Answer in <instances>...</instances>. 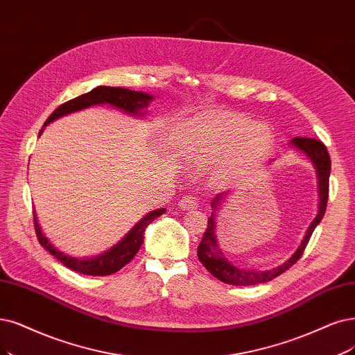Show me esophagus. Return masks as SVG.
Wrapping results in <instances>:
<instances>
[{"label":"esophagus","instance_id":"34e87169","mask_svg":"<svg viewBox=\"0 0 355 355\" xmlns=\"http://www.w3.org/2000/svg\"><path fill=\"white\" fill-rule=\"evenodd\" d=\"M178 206L181 209H196L199 206V203H198V199L193 198V196H184V198L180 199Z\"/></svg>","mask_w":355,"mask_h":355}]
</instances>
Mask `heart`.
<instances>
[{
	"mask_svg": "<svg viewBox=\"0 0 355 355\" xmlns=\"http://www.w3.org/2000/svg\"><path fill=\"white\" fill-rule=\"evenodd\" d=\"M275 133L266 123L243 115H218L191 125L180 140L181 156L193 168L212 165V177L227 182L266 159Z\"/></svg>",
	"mask_w": 355,
	"mask_h": 355,
	"instance_id": "obj_1",
	"label": "heart"
}]
</instances>
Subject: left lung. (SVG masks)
Instances as JSON below:
<instances>
[{"mask_svg":"<svg viewBox=\"0 0 355 355\" xmlns=\"http://www.w3.org/2000/svg\"><path fill=\"white\" fill-rule=\"evenodd\" d=\"M291 146L300 152H303L311 164L314 165V169H316L318 174V186H319V211L316 218L313 219L310 224L303 241L298 245L297 252L288 259L285 263L279 265L278 268H273L270 270H247L241 269L239 266L232 265L231 261L224 256V253L220 252V248L216 241V235H215V212L218 211V206L220 205L222 200H225L227 193H220L212 202V209L214 212L207 219V227L206 231L202 237V241L198 247V257L200 260V263L211 272L214 277L222 282L230 284V285H257V284H263L268 281H272L273 278L279 277L281 273H284L286 269H290L295 261L303 256L304 248L311 237V234L316 228L320 220L324 215L326 211V205H327V198H329V175H331V157L329 153H327V149L324 144L319 139H313V137H294L290 141Z\"/></svg>","mask_w":355,"mask_h":355,"instance_id":"8db88e82","label":"left lung"}]
</instances>
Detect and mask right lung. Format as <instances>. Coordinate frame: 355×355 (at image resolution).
Wrapping results in <instances>:
<instances>
[{
    "mask_svg": "<svg viewBox=\"0 0 355 355\" xmlns=\"http://www.w3.org/2000/svg\"><path fill=\"white\" fill-rule=\"evenodd\" d=\"M152 99H153V96H150L149 94H143V92L130 90L125 87L99 86V87H95L94 90L87 92V94H85V95H80L69 102L60 105V107L48 116V120L45 121V125H48L49 123L57 120V118H60L62 115H67V114H71L76 111L89 108V107H92V105H101V103H110V105H112V107L121 110L130 115L141 116L143 115L141 110L146 108ZM42 131H44V128L39 131V135H41ZM162 214H165L164 207L156 209V211L146 214L133 228L130 230V232L120 243L115 244L112 248H110L108 252H105L95 257H90V259L73 257V256H69V254L62 253L61 250H58L57 247H54V244L49 243L46 235L42 232L35 211H33V216H35L33 219H35L36 237H37L39 243H41V245L45 248L46 252H49L57 260H60L64 266H67L69 269L78 272V273L90 275V277H107V275L115 273L116 270L124 268L128 261L137 254V252L140 250V245L143 243L144 230H146V227L149 224H152L153 219L161 216Z\"/></svg>",
    "mask_w": 355,
    "mask_h": 355,
    "instance_id": "obj_1",
    "label": "right lung"
}]
</instances>
